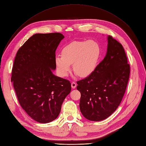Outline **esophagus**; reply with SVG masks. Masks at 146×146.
<instances>
[{"label": "esophagus", "instance_id": "1", "mask_svg": "<svg viewBox=\"0 0 146 146\" xmlns=\"http://www.w3.org/2000/svg\"><path fill=\"white\" fill-rule=\"evenodd\" d=\"M76 84L75 82H72L71 83V87H72V89H75L76 88Z\"/></svg>", "mask_w": 146, "mask_h": 146}]
</instances>
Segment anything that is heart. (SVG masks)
<instances>
[{
  "label": "heart",
  "mask_w": 146,
  "mask_h": 146,
  "mask_svg": "<svg viewBox=\"0 0 146 146\" xmlns=\"http://www.w3.org/2000/svg\"><path fill=\"white\" fill-rule=\"evenodd\" d=\"M100 55V45L92 40L75 41L65 46L61 56H57L55 63L62 76H66L72 64L74 72L82 78L91 75L96 70Z\"/></svg>",
  "instance_id": "1"
}]
</instances>
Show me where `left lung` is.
Here are the masks:
<instances>
[{"label": "left lung", "instance_id": "left-lung-1", "mask_svg": "<svg viewBox=\"0 0 146 146\" xmlns=\"http://www.w3.org/2000/svg\"><path fill=\"white\" fill-rule=\"evenodd\" d=\"M107 52L95 71L77 82L81 93L80 108L89 120L100 121L110 116L119 106L130 76V65L122 45L108 36Z\"/></svg>", "mask_w": 146, "mask_h": 146}]
</instances>
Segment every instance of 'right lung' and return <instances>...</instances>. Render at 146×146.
Segmentation results:
<instances>
[{"label":"right lung","instance_id":"add662e5","mask_svg":"<svg viewBox=\"0 0 146 146\" xmlns=\"http://www.w3.org/2000/svg\"><path fill=\"white\" fill-rule=\"evenodd\" d=\"M64 36L59 33L35 34L18 50L12 78L19 102L27 114L37 122L57 119L70 82L54 75L55 51Z\"/></svg>","mask_w":146,"mask_h":146}]
</instances>
